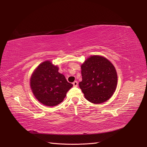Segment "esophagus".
<instances>
[{"label": "esophagus", "instance_id": "1", "mask_svg": "<svg viewBox=\"0 0 147 147\" xmlns=\"http://www.w3.org/2000/svg\"><path fill=\"white\" fill-rule=\"evenodd\" d=\"M78 82H76V81H75V82H74L73 83V86H74V87H77L78 86Z\"/></svg>", "mask_w": 147, "mask_h": 147}]
</instances>
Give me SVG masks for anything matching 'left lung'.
I'll list each match as a JSON object with an SVG mask.
<instances>
[{
    "label": "left lung",
    "instance_id": "8db88e82",
    "mask_svg": "<svg viewBox=\"0 0 147 147\" xmlns=\"http://www.w3.org/2000/svg\"><path fill=\"white\" fill-rule=\"evenodd\" d=\"M81 68L82 81L79 86L87 100L97 104L108 100L117 83V72L113 64L102 56L92 55Z\"/></svg>",
    "mask_w": 147,
    "mask_h": 147
}]
</instances>
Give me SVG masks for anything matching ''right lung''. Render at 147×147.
I'll list each match as a JSON object with an SVG mask.
<instances>
[{
	"label": "right lung",
	"mask_w": 147,
	"mask_h": 147,
	"mask_svg": "<svg viewBox=\"0 0 147 147\" xmlns=\"http://www.w3.org/2000/svg\"><path fill=\"white\" fill-rule=\"evenodd\" d=\"M59 67L47 61L40 64L32 74L30 86L36 98L47 106H55L64 100L73 84L59 73Z\"/></svg>",
	"instance_id": "right-lung-1"
}]
</instances>
